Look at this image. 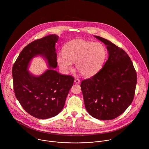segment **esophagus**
Instances as JSON below:
<instances>
[{
    "label": "esophagus",
    "mask_w": 149,
    "mask_h": 149,
    "mask_svg": "<svg viewBox=\"0 0 149 149\" xmlns=\"http://www.w3.org/2000/svg\"><path fill=\"white\" fill-rule=\"evenodd\" d=\"M74 82H75V84H79V82H80V80H79V79H78V78H75V79H74Z\"/></svg>",
    "instance_id": "esophagus-1"
}]
</instances>
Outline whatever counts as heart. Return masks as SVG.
<instances>
[{"label":"heart","instance_id":"1","mask_svg":"<svg viewBox=\"0 0 149 149\" xmlns=\"http://www.w3.org/2000/svg\"><path fill=\"white\" fill-rule=\"evenodd\" d=\"M107 56V50L100 42L82 39L70 41L63 48V54H58L56 62L61 70L67 72L76 63V68L86 77L96 74L102 68Z\"/></svg>","mask_w":149,"mask_h":149}]
</instances>
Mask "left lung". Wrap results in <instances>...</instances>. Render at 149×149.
I'll list each match as a JSON object with an SVG mask.
<instances>
[{
  "label": "left lung",
  "instance_id": "obj_1",
  "mask_svg": "<svg viewBox=\"0 0 149 149\" xmlns=\"http://www.w3.org/2000/svg\"><path fill=\"white\" fill-rule=\"evenodd\" d=\"M94 36L107 46L109 58L98 72L81 82L84 104L94 118L113 120L132 104L137 74L130 58L123 49L107 39Z\"/></svg>",
  "mask_w": 149,
  "mask_h": 149
}]
</instances>
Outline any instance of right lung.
Instances as JSON below:
<instances>
[{
    "label": "right lung",
    "instance_id": "obj_1",
    "mask_svg": "<svg viewBox=\"0 0 149 149\" xmlns=\"http://www.w3.org/2000/svg\"><path fill=\"white\" fill-rule=\"evenodd\" d=\"M58 38L50 35L33 41L21 51L13 66L15 96L23 109L37 118L47 119L58 114L73 86V77L60 74L54 70L57 67L55 45ZM38 55L46 59L49 69L35 76L28 67L32 58Z\"/></svg>",
    "mask_w": 149,
    "mask_h": 149
}]
</instances>
